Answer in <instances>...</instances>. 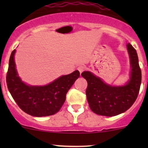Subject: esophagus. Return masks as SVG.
<instances>
[{"mask_svg":"<svg viewBox=\"0 0 148 148\" xmlns=\"http://www.w3.org/2000/svg\"><path fill=\"white\" fill-rule=\"evenodd\" d=\"M84 69H85V67H84V66H83V65H80L79 67H78V70L79 71L80 73L84 72Z\"/></svg>","mask_w":148,"mask_h":148,"instance_id":"esophagus-1","label":"esophagus"}]
</instances>
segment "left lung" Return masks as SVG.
<instances>
[{
	"mask_svg": "<svg viewBox=\"0 0 148 148\" xmlns=\"http://www.w3.org/2000/svg\"><path fill=\"white\" fill-rule=\"evenodd\" d=\"M127 47L132 72L130 80L125 86H111L91 72L81 74L88 82L86 96L89 106L96 114L108 117L119 115L127 111L137 99L141 84V70L136 49L130 43Z\"/></svg>",
	"mask_w": 148,
	"mask_h": 148,
	"instance_id": "8db88e82",
	"label": "left lung"
}]
</instances>
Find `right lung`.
I'll use <instances>...</instances> for the list:
<instances>
[{
  "label": "right lung",
  "mask_w": 148,
  "mask_h": 148,
  "mask_svg": "<svg viewBox=\"0 0 148 148\" xmlns=\"http://www.w3.org/2000/svg\"><path fill=\"white\" fill-rule=\"evenodd\" d=\"M15 49L12 52L7 72L6 82L12 97L20 108L32 116L43 117L54 115L60 110L66 95L80 73L74 71L59 77L45 86H30L18 76L14 60Z\"/></svg>",
  "instance_id": "add662e5"
}]
</instances>
